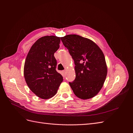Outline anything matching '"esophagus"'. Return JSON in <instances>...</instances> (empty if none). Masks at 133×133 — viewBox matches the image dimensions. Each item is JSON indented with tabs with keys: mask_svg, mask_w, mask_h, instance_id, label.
<instances>
[{
	"mask_svg": "<svg viewBox=\"0 0 133 133\" xmlns=\"http://www.w3.org/2000/svg\"><path fill=\"white\" fill-rule=\"evenodd\" d=\"M62 75L64 76H65V75H66V71L64 70V71H62Z\"/></svg>",
	"mask_w": 133,
	"mask_h": 133,
	"instance_id": "obj_1",
	"label": "esophagus"
}]
</instances>
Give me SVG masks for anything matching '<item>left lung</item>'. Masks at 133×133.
Instances as JSON below:
<instances>
[{
  "label": "left lung",
  "instance_id": "left-lung-1",
  "mask_svg": "<svg viewBox=\"0 0 133 133\" xmlns=\"http://www.w3.org/2000/svg\"><path fill=\"white\" fill-rule=\"evenodd\" d=\"M74 61L75 79L69 84L74 94L88 99L99 92L105 81L107 68L101 49L89 39L76 34L61 37Z\"/></svg>",
  "mask_w": 133,
  "mask_h": 133
}]
</instances>
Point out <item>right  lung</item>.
I'll use <instances>...</instances> for the list:
<instances>
[{
  "mask_svg": "<svg viewBox=\"0 0 133 133\" xmlns=\"http://www.w3.org/2000/svg\"><path fill=\"white\" fill-rule=\"evenodd\" d=\"M60 37L45 36L37 40L25 60L24 74L27 86L43 99L57 93L62 76L56 71L57 62L54 54L59 48Z\"/></svg>",
  "mask_w": 133,
  "mask_h": 133,
  "instance_id": "1",
  "label": "right lung"
}]
</instances>
